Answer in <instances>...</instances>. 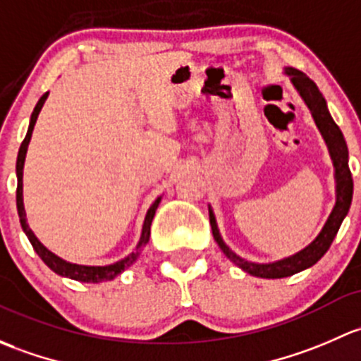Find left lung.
Segmentation results:
<instances>
[{"label":"left lung","mask_w":361,"mask_h":361,"mask_svg":"<svg viewBox=\"0 0 361 361\" xmlns=\"http://www.w3.org/2000/svg\"><path fill=\"white\" fill-rule=\"evenodd\" d=\"M285 74L290 76L292 85L295 87V90L299 92V95L302 97L304 102H306V106L310 107L311 116H313L314 123H317L319 133H322L323 140H325L326 147H329L330 158H332L334 163V177H336V205H334L332 212H330L329 219H326L322 231L318 233V236L314 238L306 248H302V250L297 252V254L290 255V257H285L281 259V261L269 264L245 261L240 255H236L235 252L224 243V240H222L217 228V221H215L214 210L208 207L212 235H214V240L217 241L221 250L224 252L226 257H228L229 261L235 262L238 267H241V269L245 271V273L257 278L292 276V274L300 273V271L314 266V264L326 254L330 245H332L334 238H336L337 231H339L344 217L348 215L353 200V177L348 165L349 154L346 140H344V135L343 132H341L339 126L336 125V121L330 116L329 107H326V100L323 99L322 92L318 90L314 81L310 80L304 73H300V71L293 68H285Z\"/></svg>","instance_id":"left-lung-1"}]
</instances>
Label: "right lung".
Returning a JSON list of instances; mask_svg holds the SVG:
<instances>
[{
	"label": "right lung",
	"instance_id": "right-lung-1",
	"mask_svg": "<svg viewBox=\"0 0 361 361\" xmlns=\"http://www.w3.org/2000/svg\"><path fill=\"white\" fill-rule=\"evenodd\" d=\"M47 97H48V92L38 100V104H36L35 111H32V114H31V121H29L27 133H25V139L22 140L20 149H18V156H17V166H15V170H17V212H18V217H20V226H22V229H24L25 236H27L29 241H31V245H32V248L36 250V254L42 257V261L47 264V266L50 267L54 273L61 274V276L71 278V280L83 281V283H100V281L113 280V278H116L118 274L123 273L126 267H130L133 262L137 261L140 250H142V248L147 245V241H149L151 222H153L156 208H158L159 202H161V196H159V198H156L153 205H151L149 210H147L146 219H144L142 233H140V240H139V243H137L135 252H132L130 255H126V257L121 259V261L109 264V266H81V264H73V262L64 261V259H61L59 255H55L54 252L48 250L42 241L36 238L35 233H32V229L29 228L27 219H25V210H24V196H22V177H24L25 154H27V146H29V142H31V135H32V130H35L36 120H38V114H39V111H42Z\"/></svg>",
	"mask_w": 361,
	"mask_h": 361
}]
</instances>
